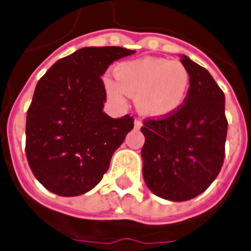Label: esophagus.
Returning <instances> with one entry per match:
<instances>
[{
  "label": "esophagus",
  "mask_w": 251,
  "mask_h": 251,
  "mask_svg": "<svg viewBox=\"0 0 251 251\" xmlns=\"http://www.w3.org/2000/svg\"><path fill=\"white\" fill-rule=\"evenodd\" d=\"M142 127V122L141 119H136L135 120V128H137V129H140V128Z\"/></svg>",
  "instance_id": "1"
}]
</instances>
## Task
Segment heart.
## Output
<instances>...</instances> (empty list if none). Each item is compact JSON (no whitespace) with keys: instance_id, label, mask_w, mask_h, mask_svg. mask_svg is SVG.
Listing matches in <instances>:
<instances>
[{"instance_id":"obj_1","label":"heart","mask_w":251,"mask_h":251,"mask_svg":"<svg viewBox=\"0 0 251 251\" xmlns=\"http://www.w3.org/2000/svg\"><path fill=\"white\" fill-rule=\"evenodd\" d=\"M115 77L105 79L110 98L124 103L128 93L136 94L138 110L149 116L176 111L185 101L190 87L189 72L184 65L162 58L122 62L116 66Z\"/></svg>"}]
</instances>
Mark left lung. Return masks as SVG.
I'll return each mask as SVG.
<instances>
[{
    "instance_id": "obj_1",
    "label": "left lung",
    "mask_w": 251,
    "mask_h": 251,
    "mask_svg": "<svg viewBox=\"0 0 251 251\" xmlns=\"http://www.w3.org/2000/svg\"><path fill=\"white\" fill-rule=\"evenodd\" d=\"M190 87L179 109L146 118L141 132L142 175L158 197L188 201L205 192L219 175L226 155L228 120L224 93L206 69L182 55Z\"/></svg>"
}]
</instances>
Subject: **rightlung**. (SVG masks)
Listing matches in <instances>:
<instances>
[{
    "label": "right lung",
    "mask_w": 251,
    "mask_h": 251,
    "mask_svg": "<svg viewBox=\"0 0 251 251\" xmlns=\"http://www.w3.org/2000/svg\"><path fill=\"white\" fill-rule=\"evenodd\" d=\"M135 50L83 48L57 61L39 80L27 111L25 155L46 189L63 197L93 189L133 128L129 114L113 119L102 111L101 75Z\"/></svg>",
    "instance_id": "right-lung-1"
}]
</instances>
